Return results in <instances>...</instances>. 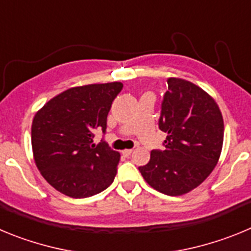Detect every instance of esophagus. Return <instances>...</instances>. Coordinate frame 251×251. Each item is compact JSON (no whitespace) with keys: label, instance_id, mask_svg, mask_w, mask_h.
Segmentation results:
<instances>
[{"label":"esophagus","instance_id":"esophagus-1","mask_svg":"<svg viewBox=\"0 0 251 251\" xmlns=\"http://www.w3.org/2000/svg\"><path fill=\"white\" fill-rule=\"evenodd\" d=\"M132 152H133V150H124V151H122V154H123V156H126V157H128V156H130V154H132Z\"/></svg>","mask_w":251,"mask_h":251}]
</instances>
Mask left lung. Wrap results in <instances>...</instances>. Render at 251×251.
<instances>
[{"instance_id":"obj_1","label":"left lung","mask_w":251,"mask_h":251,"mask_svg":"<svg viewBox=\"0 0 251 251\" xmlns=\"http://www.w3.org/2000/svg\"><path fill=\"white\" fill-rule=\"evenodd\" d=\"M161 103L158 128L167 134L138 167L146 182L168 196L187 194L202 183L220 157L224 121L214 99L195 84L171 77Z\"/></svg>"}]
</instances>
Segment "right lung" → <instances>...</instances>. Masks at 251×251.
I'll return each instance as SVG.
<instances>
[{
  "label": "right lung",
  "instance_id": "add662e5",
  "mask_svg": "<svg viewBox=\"0 0 251 251\" xmlns=\"http://www.w3.org/2000/svg\"><path fill=\"white\" fill-rule=\"evenodd\" d=\"M122 83L72 88L43 106L31 127L35 163L44 178L61 194L85 199L114 181L119 153L104 139L95 145L97 130L106 132V117Z\"/></svg>",
  "mask_w": 251,
  "mask_h": 251
}]
</instances>
